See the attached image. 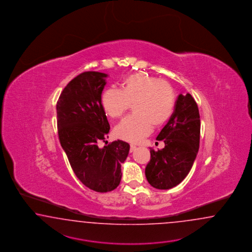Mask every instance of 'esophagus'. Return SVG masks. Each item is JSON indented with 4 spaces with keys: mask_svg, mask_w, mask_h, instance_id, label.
Segmentation results:
<instances>
[{
    "mask_svg": "<svg viewBox=\"0 0 252 252\" xmlns=\"http://www.w3.org/2000/svg\"><path fill=\"white\" fill-rule=\"evenodd\" d=\"M136 147L135 145H133V144H131L130 145V152H133L134 150H136Z\"/></svg>",
    "mask_w": 252,
    "mask_h": 252,
    "instance_id": "1",
    "label": "esophagus"
}]
</instances>
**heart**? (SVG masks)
Instances as JSON below:
<instances>
[{
  "mask_svg": "<svg viewBox=\"0 0 252 252\" xmlns=\"http://www.w3.org/2000/svg\"><path fill=\"white\" fill-rule=\"evenodd\" d=\"M101 102L106 116L111 118L121 117L132 105L134 114L116 126L115 135L126 141L139 142L150 135L153 126H161L169 121L174 110L175 95L170 83L138 72L126 76L120 91H104Z\"/></svg>",
  "mask_w": 252,
  "mask_h": 252,
  "instance_id": "heart-1",
  "label": "heart"
}]
</instances>
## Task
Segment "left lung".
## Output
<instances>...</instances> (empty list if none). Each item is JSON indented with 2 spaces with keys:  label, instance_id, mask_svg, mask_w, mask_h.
<instances>
[{
  "label": "left lung",
  "instance_id": "left-lung-1",
  "mask_svg": "<svg viewBox=\"0 0 252 252\" xmlns=\"http://www.w3.org/2000/svg\"><path fill=\"white\" fill-rule=\"evenodd\" d=\"M200 128L197 103L190 94H180L170 120L157 136L164 140V149H150L145 174L151 186L168 190L184 181L197 155Z\"/></svg>",
  "mask_w": 252,
  "mask_h": 252
}]
</instances>
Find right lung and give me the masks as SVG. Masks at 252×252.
Instances as JSON below:
<instances>
[{"mask_svg":"<svg viewBox=\"0 0 252 252\" xmlns=\"http://www.w3.org/2000/svg\"><path fill=\"white\" fill-rule=\"evenodd\" d=\"M107 74L82 72L62 91L57 102L58 133L62 149L75 175L91 190L107 192L120 184L121 164L126 159L129 144L108 143L110 125L102 106V90Z\"/></svg>","mask_w":252,"mask_h":252,"instance_id":"right-lung-1","label":"right lung"}]
</instances>
